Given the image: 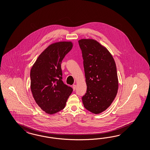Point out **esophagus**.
Instances as JSON below:
<instances>
[{"mask_svg": "<svg viewBox=\"0 0 150 150\" xmlns=\"http://www.w3.org/2000/svg\"><path fill=\"white\" fill-rule=\"evenodd\" d=\"M72 87H73V90H74V91H75V89H76V85H73Z\"/></svg>", "mask_w": 150, "mask_h": 150, "instance_id": "obj_1", "label": "esophagus"}]
</instances>
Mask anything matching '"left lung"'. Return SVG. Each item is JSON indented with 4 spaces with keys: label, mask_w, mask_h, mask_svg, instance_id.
Returning <instances> with one entry per match:
<instances>
[{
    "label": "left lung",
    "mask_w": 150,
    "mask_h": 150,
    "mask_svg": "<svg viewBox=\"0 0 150 150\" xmlns=\"http://www.w3.org/2000/svg\"><path fill=\"white\" fill-rule=\"evenodd\" d=\"M83 59L87 91L82 98L84 107L99 114L111 105L117 93V69L112 56L97 41L79 40Z\"/></svg>",
    "instance_id": "8db88e82"
}]
</instances>
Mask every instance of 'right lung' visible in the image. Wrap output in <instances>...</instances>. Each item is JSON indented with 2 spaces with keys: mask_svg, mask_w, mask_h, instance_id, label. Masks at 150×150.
Here are the masks:
<instances>
[{
  "mask_svg": "<svg viewBox=\"0 0 150 150\" xmlns=\"http://www.w3.org/2000/svg\"><path fill=\"white\" fill-rule=\"evenodd\" d=\"M71 41L53 43L41 53L30 70V89L37 104L48 114L65 108L73 88L62 81L61 63L72 49Z\"/></svg>",
  "mask_w": 150,
  "mask_h": 150,
  "instance_id": "add662e5",
  "label": "right lung"
}]
</instances>
